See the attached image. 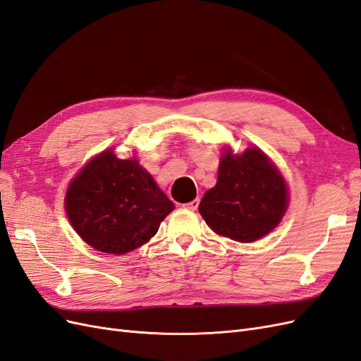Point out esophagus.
I'll list each match as a JSON object with an SVG mask.
<instances>
[{"label":"esophagus","mask_w":361,"mask_h":361,"mask_svg":"<svg viewBox=\"0 0 361 361\" xmlns=\"http://www.w3.org/2000/svg\"><path fill=\"white\" fill-rule=\"evenodd\" d=\"M199 203H200L199 199H194V200H191L190 203H185L183 207H187V209H191V211H195V209H197V207H199Z\"/></svg>","instance_id":"obj_1"}]
</instances>
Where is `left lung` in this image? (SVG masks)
Returning <instances> with one entry per match:
<instances>
[{"instance_id": "obj_1", "label": "left lung", "mask_w": 361, "mask_h": 361, "mask_svg": "<svg viewBox=\"0 0 361 361\" xmlns=\"http://www.w3.org/2000/svg\"><path fill=\"white\" fill-rule=\"evenodd\" d=\"M288 185L257 147L233 155L226 149L216 185L206 191L199 212L218 235L253 243L274 231L288 209Z\"/></svg>"}]
</instances>
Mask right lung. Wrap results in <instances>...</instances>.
Wrapping results in <instances>:
<instances>
[{
	"label": "right lung",
	"instance_id": "right-lung-1",
	"mask_svg": "<svg viewBox=\"0 0 361 361\" xmlns=\"http://www.w3.org/2000/svg\"><path fill=\"white\" fill-rule=\"evenodd\" d=\"M64 207L82 241L102 253L125 255L155 236L174 204L135 158L118 159L108 149L73 178Z\"/></svg>",
	"mask_w": 361,
	"mask_h": 361
}]
</instances>
